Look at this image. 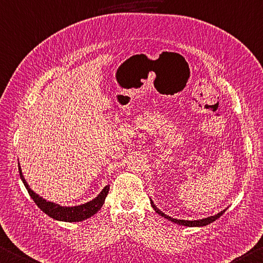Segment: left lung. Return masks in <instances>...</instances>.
<instances>
[{
	"instance_id": "left-lung-1",
	"label": "left lung",
	"mask_w": 263,
	"mask_h": 263,
	"mask_svg": "<svg viewBox=\"0 0 263 263\" xmlns=\"http://www.w3.org/2000/svg\"><path fill=\"white\" fill-rule=\"evenodd\" d=\"M151 205H153V208L155 209L156 213L159 214L160 216H163L164 218L171 220V222H174V223H177V224H179V225H185V227H204V225H208V224H210V223L215 222V220L217 219V218H219L220 216H222V215L224 214V211H225V210H223V211H220V213L217 214V215L211 216V217H206V218H203V219H199V220H183V219H177V218L170 217V216H166L164 213H162V211H160V210L157 208V206H156V205L154 204L153 201H151Z\"/></svg>"
}]
</instances>
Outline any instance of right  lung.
<instances>
[{"mask_svg":"<svg viewBox=\"0 0 263 263\" xmlns=\"http://www.w3.org/2000/svg\"><path fill=\"white\" fill-rule=\"evenodd\" d=\"M18 170H20V176L22 181L26 187V190L29 192L32 200L35 202V204L38 205L46 215H48L49 217L57 220H63V222H81V220H84L91 217V216H93L97 211L103 206L106 196L108 194L109 185L105 186L104 190L100 192V194L97 196L96 199L87 202V203L76 206H61L53 203V202H47L44 200L43 197H40L38 194H35L33 191H31V188L27 185L24 177H23L21 167H18Z\"/></svg>","mask_w":263,"mask_h":263,"instance_id":"right-lung-1","label":"right lung"}]
</instances>
